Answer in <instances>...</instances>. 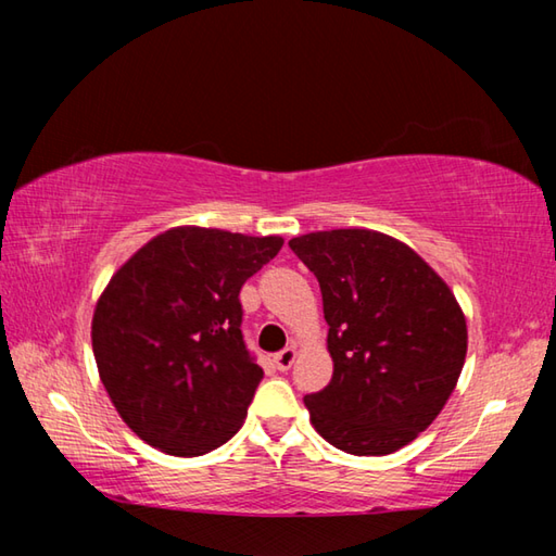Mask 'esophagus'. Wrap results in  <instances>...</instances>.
Segmentation results:
<instances>
[{"instance_id": "obj_1", "label": "esophagus", "mask_w": 556, "mask_h": 556, "mask_svg": "<svg viewBox=\"0 0 556 556\" xmlns=\"http://www.w3.org/2000/svg\"><path fill=\"white\" fill-rule=\"evenodd\" d=\"M294 357H296V348L289 345V348H285V351L275 353V365L281 372H285L291 368V365H294Z\"/></svg>"}]
</instances>
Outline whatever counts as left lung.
<instances>
[{
	"label": "left lung",
	"instance_id": "left-lung-1",
	"mask_svg": "<svg viewBox=\"0 0 556 556\" xmlns=\"http://www.w3.org/2000/svg\"><path fill=\"white\" fill-rule=\"evenodd\" d=\"M324 296L333 378L306 394L312 425L353 456H384L419 437L454 392L466 318L446 281L407 244L375 230L289 240Z\"/></svg>",
	"mask_w": 556,
	"mask_h": 556
}]
</instances>
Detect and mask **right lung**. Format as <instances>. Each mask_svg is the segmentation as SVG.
Here are the masks:
<instances>
[{
    "instance_id": "add662e5",
    "label": "right lung",
    "mask_w": 556,
    "mask_h": 556,
    "mask_svg": "<svg viewBox=\"0 0 556 556\" xmlns=\"http://www.w3.org/2000/svg\"><path fill=\"white\" fill-rule=\"evenodd\" d=\"M285 240L174 228L135 252L96 306L92 353L112 404L164 454L203 456L238 434L262 368L240 289Z\"/></svg>"
}]
</instances>
